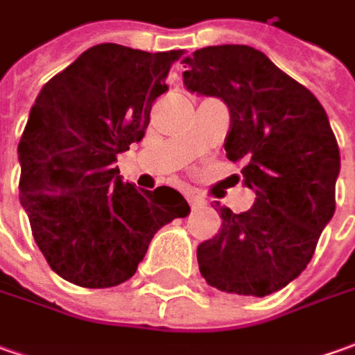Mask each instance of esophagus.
<instances>
[{
	"mask_svg": "<svg viewBox=\"0 0 355 355\" xmlns=\"http://www.w3.org/2000/svg\"><path fill=\"white\" fill-rule=\"evenodd\" d=\"M187 200H189V204L192 208H200V206L206 204V200L202 198L200 194H196V192H189V194H187Z\"/></svg>",
	"mask_w": 355,
	"mask_h": 355,
	"instance_id": "esophagus-1",
	"label": "esophagus"
}]
</instances>
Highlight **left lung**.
<instances>
[{
  "label": "left lung",
  "mask_w": 355,
  "mask_h": 355,
  "mask_svg": "<svg viewBox=\"0 0 355 355\" xmlns=\"http://www.w3.org/2000/svg\"><path fill=\"white\" fill-rule=\"evenodd\" d=\"M184 86L230 110L226 155L255 192L248 212L220 208L222 230L196 250L210 287L267 297L306 269L336 210L340 149L320 102L248 44L184 56Z\"/></svg>",
  "instance_id": "obj_1"
}]
</instances>
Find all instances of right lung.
Here are the masks:
<instances>
[{"label":"right lung","mask_w":355,"mask_h":355,"mask_svg":"<svg viewBox=\"0 0 355 355\" xmlns=\"http://www.w3.org/2000/svg\"><path fill=\"white\" fill-rule=\"evenodd\" d=\"M182 55L102 43L37 96L19 141V198L56 275L86 288L135 275L153 236L190 206L178 190H139L114 163L139 143Z\"/></svg>","instance_id":"right-lung-1"}]
</instances>
